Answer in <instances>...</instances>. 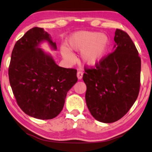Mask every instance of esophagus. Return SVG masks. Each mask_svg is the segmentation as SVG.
<instances>
[{
  "label": "esophagus",
  "mask_w": 152,
  "mask_h": 152,
  "mask_svg": "<svg viewBox=\"0 0 152 152\" xmlns=\"http://www.w3.org/2000/svg\"><path fill=\"white\" fill-rule=\"evenodd\" d=\"M83 72H81V71H78L77 72V77H78V79H81L83 78Z\"/></svg>",
  "instance_id": "esophagus-1"
}]
</instances>
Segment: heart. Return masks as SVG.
Here are the masks:
<instances>
[{
  "mask_svg": "<svg viewBox=\"0 0 152 152\" xmlns=\"http://www.w3.org/2000/svg\"><path fill=\"white\" fill-rule=\"evenodd\" d=\"M68 46L71 50L82 51V59L84 62L92 66L104 57L109 47V40L101 32L82 31L73 34L69 37ZM61 53L69 62L75 60L74 54L67 48H62Z\"/></svg>",
  "mask_w": 152,
  "mask_h": 152,
  "instance_id": "heart-1",
  "label": "heart"
}]
</instances>
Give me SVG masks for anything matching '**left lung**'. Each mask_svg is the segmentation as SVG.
Here are the masks:
<instances>
[{"mask_svg": "<svg viewBox=\"0 0 152 152\" xmlns=\"http://www.w3.org/2000/svg\"><path fill=\"white\" fill-rule=\"evenodd\" d=\"M114 51L85 67V99L98 121L112 123L122 118L135 102L140 89L141 58L128 34L116 29Z\"/></svg>", "mask_w": 152, "mask_h": 152, "instance_id": "8db88e82", "label": "left lung"}]
</instances>
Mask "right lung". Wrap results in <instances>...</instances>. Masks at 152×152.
<instances>
[{"label":"right lung","mask_w":152,"mask_h":152,"mask_svg":"<svg viewBox=\"0 0 152 152\" xmlns=\"http://www.w3.org/2000/svg\"><path fill=\"white\" fill-rule=\"evenodd\" d=\"M47 40L57 46L41 28L29 30L16 42L9 67V83L24 113L40 120L54 118L63 109L67 93L78 81L77 70L59 67L38 48Z\"/></svg>","instance_id":"1"}]
</instances>
